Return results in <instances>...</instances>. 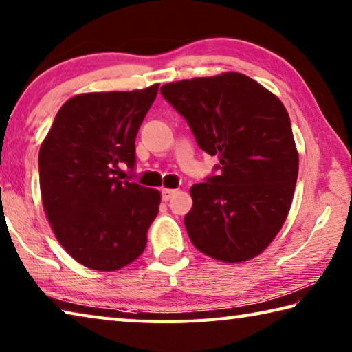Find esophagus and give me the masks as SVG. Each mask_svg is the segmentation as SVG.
Wrapping results in <instances>:
<instances>
[{"instance_id": "esophagus-1", "label": "esophagus", "mask_w": 352, "mask_h": 352, "mask_svg": "<svg viewBox=\"0 0 352 352\" xmlns=\"http://www.w3.org/2000/svg\"><path fill=\"white\" fill-rule=\"evenodd\" d=\"M177 194V189H169V188H163L162 189V195H163V200L168 201L170 200L174 195Z\"/></svg>"}]
</instances>
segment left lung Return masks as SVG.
<instances>
[{"instance_id":"left-lung-1","label":"left lung","mask_w":352,"mask_h":352,"mask_svg":"<svg viewBox=\"0 0 352 352\" xmlns=\"http://www.w3.org/2000/svg\"><path fill=\"white\" fill-rule=\"evenodd\" d=\"M162 94L186 119L220 174L190 188V242L222 262L261 254L287 219L298 177L290 118L272 91L242 73L166 83Z\"/></svg>"}]
</instances>
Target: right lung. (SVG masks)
I'll list each match as a JSON object with an SVG mask.
<instances>
[{
  "label": "right lung",
  "mask_w": 352,
  "mask_h": 352,
  "mask_svg": "<svg viewBox=\"0 0 352 352\" xmlns=\"http://www.w3.org/2000/svg\"><path fill=\"white\" fill-rule=\"evenodd\" d=\"M158 87L76 94L40 146L46 219L71 258L88 269L119 270L146 248L162 194L115 175L121 163L133 168L136 133Z\"/></svg>",
  "instance_id": "1"
}]
</instances>
